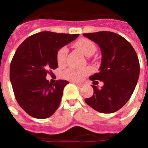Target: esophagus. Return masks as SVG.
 Listing matches in <instances>:
<instances>
[{
    "label": "esophagus",
    "mask_w": 148,
    "mask_h": 148,
    "mask_svg": "<svg viewBox=\"0 0 148 148\" xmlns=\"http://www.w3.org/2000/svg\"><path fill=\"white\" fill-rule=\"evenodd\" d=\"M73 83L75 84V85H77L78 86V87H82V84H79V83H76V82H73Z\"/></svg>",
    "instance_id": "34e87169"
}]
</instances>
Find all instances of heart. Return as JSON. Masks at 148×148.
<instances>
[{
  "mask_svg": "<svg viewBox=\"0 0 148 148\" xmlns=\"http://www.w3.org/2000/svg\"><path fill=\"white\" fill-rule=\"evenodd\" d=\"M75 46L80 49L86 56H91L94 54L97 50V47L95 43L91 40L86 38H82L78 39L75 43ZM68 53V49L66 47H62L58 51L56 54V60L59 66H62L64 64L66 61V55ZM88 73L87 69H74V68H69L63 73V76L69 80L79 82L84 75Z\"/></svg>",
  "mask_w": 148,
  "mask_h": 148,
  "instance_id": "b5f03b06",
  "label": "heart"
}]
</instances>
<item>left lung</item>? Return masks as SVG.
<instances>
[{"mask_svg": "<svg viewBox=\"0 0 148 148\" xmlns=\"http://www.w3.org/2000/svg\"><path fill=\"white\" fill-rule=\"evenodd\" d=\"M84 35L99 44L102 55L100 71L90 79L104 82L101 89L92 85L93 95L85 101L98 112L114 113L127 102L135 90L140 70L138 56L131 44L114 32L101 31Z\"/></svg>", "mask_w": 148, "mask_h": 148, "instance_id": "left-lung-1", "label": "left lung"}]
</instances>
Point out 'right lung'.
Wrapping results in <instances>:
<instances>
[{"instance_id":"add662e5","label":"right lung","mask_w":148,"mask_h":148,"mask_svg":"<svg viewBox=\"0 0 148 148\" xmlns=\"http://www.w3.org/2000/svg\"><path fill=\"white\" fill-rule=\"evenodd\" d=\"M78 36L44 31L28 37L17 49L10 64V82L18 104L32 117L47 119L58 109L69 82L51 84L46 76L58 67V49Z\"/></svg>"}]
</instances>
